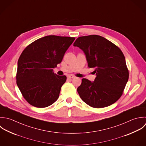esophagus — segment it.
Here are the masks:
<instances>
[{
  "instance_id": "obj_1",
  "label": "esophagus",
  "mask_w": 146,
  "mask_h": 146,
  "mask_svg": "<svg viewBox=\"0 0 146 146\" xmlns=\"http://www.w3.org/2000/svg\"><path fill=\"white\" fill-rule=\"evenodd\" d=\"M67 78H70V79H72V78H75V76L74 75H67Z\"/></svg>"
}]
</instances>
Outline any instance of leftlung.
Instances as JSON below:
<instances>
[{"label":"left lung","mask_w":146,"mask_h":146,"mask_svg":"<svg viewBox=\"0 0 146 146\" xmlns=\"http://www.w3.org/2000/svg\"><path fill=\"white\" fill-rule=\"evenodd\" d=\"M82 49L90 68L95 69L94 82L83 79L77 91L82 100L95 108L108 106L122 96L129 79L125 58L118 47L103 37H79L74 44Z\"/></svg>","instance_id":"8db88e82"}]
</instances>
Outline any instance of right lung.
<instances>
[{"instance_id": "obj_1", "label": "right lung", "mask_w": 146, "mask_h": 146, "mask_svg": "<svg viewBox=\"0 0 146 146\" xmlns=\"http://www.w3.org/2000/svg\"><path fill=\"white\" fill-rule=\"evenodd\" d=\"M74 37L47 36L29 44L17 63L16 83L23 96L31 105L48 107L55 102L66 82L53 68L60 63Z\"/></svg>"}]
</instances>
